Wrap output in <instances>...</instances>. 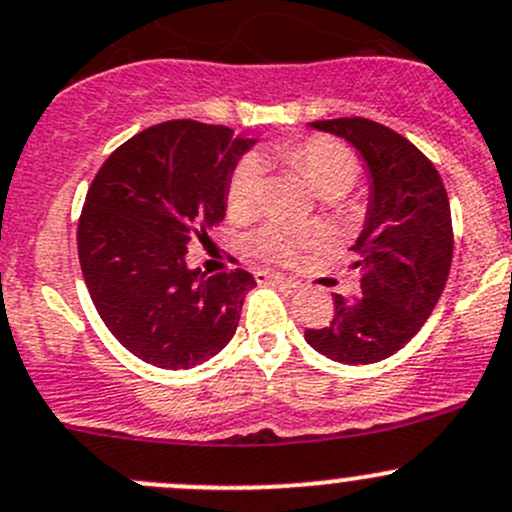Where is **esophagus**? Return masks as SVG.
Segmentation results:
<instances>
[{
	"mask_svg": "<svg viewBox=\"0 0 512 512\" xmlns=\"http://www.w3.org/2000/svg\"><path fill=\"white\" fill-rule=\"evenodd\" d=\"M255 277H257V282H270V284H279V287H287V289H297V287H299V282H297V279H292V277H284V274H279V272L260 270V272H255Z\"/></svg>",
	"mask_w": 512,
	"mask_h": 512,
	"instance_id": "obj_1",
	"label": "esophagus"
}]
</instances>
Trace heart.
I'll return each instance as SVG.
<instances>
[{
	"instance_id": "obj_1",
	"label": "heart",
	"mask_w": 512,
	"mask_h": 512,
	"mask_svg": "<svg viewBox=\"0 0 512 512\" xmlns=\"http://www.w3.org/2000/svg\"><path fill=\"white\" fill-rule=\"evenodd\" d=\"M282 164L292 166L299 174L309 179V184L319 191L321 198H338L346 196L358 181V159L341 147L338 142L328 137H311L306 142L294 144V147H282L274 152ZM262 198V169L255 159H242L235 166L233 176L228 184V203L230 215H245L255 211ZM311 245V238L306 233H294V230L262 228L255 235V250L260 255L270 257L277 262H292L297 255Z\"/></svg>"
}]
</instances>
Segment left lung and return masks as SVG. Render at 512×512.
Returning a JSON list of instances; mask_svg holds the SVG:
<instances>
[{"mask_svg":"<svg viewBox=\"0 0 512 512\" xmlns=\"http://www.w3.org/2000/svg\"><path fill=\"white\" fill-rule=\"evenodd\" d=\"M358 149L370 174L358 255L360 294H333L326 328H306L314 351L346 365L385 360L410 343L446 287L454 255L451 208L439 171L402 134L365 117L311 122Z\"/></svg>","mask_w":512,"mask_h":512,"instance_id":"8db88e82","label":"left lung"}]
</instances>
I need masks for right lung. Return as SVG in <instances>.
<instances>
[{"mask_svg": "<svg viewBox=\"0 0 512 512\" xmlns=\"http://www.w3.org/2000/svg\"><path fill=\"white\" fill-rule=\"evenodd\" d=\"M252 144L223 125L161 122L117 147L88 188L80 270L100 319L144 363L188 370L235 336L255 277H206L186 252L225 218L230 176Z\"/></svg>", "mask_w": 512, "mask_h": 512, "instance_id": "obj_1", "label": "right lung"}]
</instances>
